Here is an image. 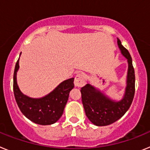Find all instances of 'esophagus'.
I'll use <instances>...</instances> for the list:
<instances>
[{
    "mask_svg": "<svg viewBox=\"0 0 150 150\" xmlns=\"http://www.w3.org/2000/svg\"><path fill=\"white\" fill-rule=\"evenodd\" d=\"M86 77L83 74H78L76 76H75V79H74V85L76 87H81L83 86L86 84Z\"/></svg>",
    "mask_w": 150,
    "mask_h": 150,
    "instance_id": "34e87169",
    "label": "esophagus"
}]
</instances>
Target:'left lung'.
<instances>
[{
	"instance_id": "obj_1",
	"label": "left lung",
	"mask_w": 150,
	"mask_h": 150,
	"mask_svg": "<svg viewBox=\"0 0 150 150\" xmlns=\"http://www.w3.org/2000/svg\"><path fill=\"white\" fill-rule=\"evenodd\" d=\"M117 44L121 53L128 62L126 87L123 98L120 100L110 98L98 88L86 84L82 87V101L86 115L91 123L97 126H106L119 120L129 109L135 91V75L132 57L128 50L117 38Z\"/></svg>"
}]
</instances>
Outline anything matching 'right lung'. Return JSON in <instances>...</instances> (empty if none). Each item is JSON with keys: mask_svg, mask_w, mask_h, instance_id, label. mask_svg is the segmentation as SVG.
Masks as SVG:
<instances>
[{"mask_svg": "<svg viewBox=\"0 0 150 150\" xmlns=\"http://www.w3.org/2000/svg\"><path fill=\"white\" fill-rule=\"evenodd\" d=\"M21 55V53H20ZM19 59L16 64L13 74V91L21 112L36 124L48 125L54 124L62 116L69 98L74 88V78L66 79L48 95L39 98H33L24 95L17 84V71L19 68Z\"/></svg>", "mask_w": 150, "mask_h": 150, "instance_id": "right-lung-1", "label": "right lung"}]
</instances>
